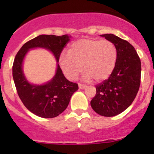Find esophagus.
I'll list each match as a JSON object with an SVG mask.
<instances>
[{
    "label": "esophagus",
    "mask_w": 154,
    "mask_h": 154,
    "mask_svg": "<svg viewBox=\"0 0 154 154\" xmlns=\"http://www.w3.org/2000/svg\"><path fill=\"white\" fill-rule=\"evenodd\" d=\"M79 89H85V88H86L87 85H84V84L79 83Z\"/></svg>",
    "instance_id": "34e87169"
}]
</instances>
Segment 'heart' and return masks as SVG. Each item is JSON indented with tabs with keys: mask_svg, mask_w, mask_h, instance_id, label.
I'll use <instances>...</instances> for the list:
<instances>
[{
	"mask_svg": "<svg viewBox=\"0 0 154 154\" xmlns=\"http://www.w3.org/2000/svg\"><path fill=\"white\" fill-rule=\"evenodd\" d=\"M117 52L112 42L106 40L83 38L71 45L68 55L59 58L64 74L71 80L75 79L82 72L85 79L102 82L109 78L116 62Z\"/></svg>",
	"mask_w": 154,
	"mask_h": 154,
	"instance_id": "1",
	"label": "heart"
}]
</instances>
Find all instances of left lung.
I'll return each instance as SVG.
<instances>
[{"instance_id": "obj_1", "label": "left lung", "mask_w": 154, "mask_h": 154, "mask_svg": "<svg viewBox=\"0 0 154 154\" xmlns=\"http://www.w3.org/2000/svg\"><path fill=\"white\" fill-rule=\"evenodd\" d=\"M101 36L115 45L117 57L109 78L96 85V96L90 103L95 112L110 117L123 112L135 99L140 85L141 62L127 41L112 34Z\"/></svg>"}]
</instances>
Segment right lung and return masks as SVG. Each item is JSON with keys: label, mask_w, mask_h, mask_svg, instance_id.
<instances>
[{"label": "right lung", "mask_w": 154, "mask_h": 154, "mask_svg": "<svg viewBox=\"0 0 154 154\" xmlns=\"http://www.w3.org/2000/svg\"><path fill=\"white\" fill-rule=\"evenodd\" d=\"M69 41L67 35L55 36L42 35L27 42L17 53L12 67V74L17 95L30 112L42 118H54L67 108L71 96L78 90V84L66 79L58 65L55 77L42 85H31L23 74L22 62L28 50L45 48L54 54L57 62Z\"/></svg>", "instance_id": "1"}]
</instances>
